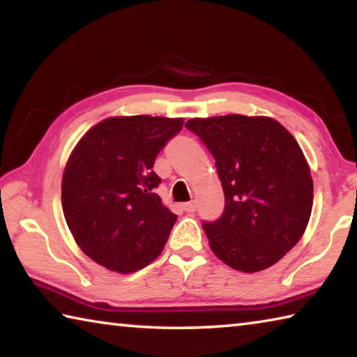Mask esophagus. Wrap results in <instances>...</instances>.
Segmentation results:
<instances>
[{
  "label": "esophagus",
  "instance_id": "obj_1",
  "mask_svg": "<svg viewBox=\"0 0 357 357\" xmlns=\"http://www.w3.org/2000/svg\"><path fill=\"white\" fill-rule=\"evenodd\" d=\"M183 208H184L185 213H195V211H197V203L195 202H189V203H185Z\"/></svg>",
  "mask_w": 357,
  "mask_h": 357
}]
</instances>
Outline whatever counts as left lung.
<instances>
[{
  "label": "left lung",
  "mask_w": 357,
  "mask_h": 357,
  "mask_svg": "<svg viewBox=\"0 0 357 357\" xmlns=\"http://www.w3.org/2000/svg\"><path fill=\"white\" fill-rule=\"evenodd\" d=\"M185 128L215 159L225 209L203 222L215 257L258 273L299 243L310 219L313 181L294 137L273 118H193Z\"/></svg>",
  "instance_id": "8db88e82"
}]
</instances>
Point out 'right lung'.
<instances>
[{
    "label": "right lung",
    "mask_w": 357,
    "mask_h": 357,
    "mask_svg": "<svg viewBox=\"0 0 357 357\" xmlns=\"http://www.w3.org/2000/svg\"><path fill=\"white\" fill-rule=\"evenodd\" d=\"M183 118L114 116L77 143L64 168L61 200L78 247L107 269L135 273L160 255L178 215L155 193L153 167Z\"/></svg>",
    "instance_id": "obj_1"
}]
</instances>
